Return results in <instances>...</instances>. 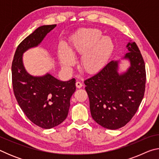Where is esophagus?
Masks as SVG:
<instances>
[{
	"label": "esophagus",
	"instance_id": "1",
	"mask_svg": "<svg viewBox=\"0 0 159 159\" xmlns=\"http://www.w3.org/2000/svg\"><path fill=\"white\" fill-rule=\"evenodd\" d=\"M76 88H80L83 86V84L79 81H77L76 83Z\"/></svg>",
	"mask_w": 159,
	"mask_h": 159
}]
</instances>
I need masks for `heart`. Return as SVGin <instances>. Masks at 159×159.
I'll return each mask as SVG.
<instances>
[{
	"mask_svg": "<svg viewBox=\"0 0 159 159\" xmlns=\"http://www.w3.org/2000/svg\"><path fill=\"white\" fill-rule=\"evenodd\" d=\"M114 48V43L109 36H102L98 29H85L79 31L70 39L69 48L61 44L58 57L61 67L69 70L75 64L76 55H81L80 65L88 73H95L103 67Z\"/></svg>",
	"mask_w": 159,
	"mask_h": 159,
	"instance_id": "obj_1",
	"label": "heart"
}]
</instances>
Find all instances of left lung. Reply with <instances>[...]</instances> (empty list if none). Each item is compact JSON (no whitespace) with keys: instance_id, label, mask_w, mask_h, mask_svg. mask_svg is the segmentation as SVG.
I'll list each match as a JSON object with an SVG mask.
<instances>
[{"instance_id":"8db88e82","label":"left lung","mask_w":159,"mask_h":159,"mask_svg":"<svg viewBox=\"0 0 159 159\" xmlns=\"http://www.w3.org/2000/svg\"><path fill=\"white\" fill-rule=\"evenodd\" d=\"M126 48L128 52L121 59L110 61L84 80L91 116L99 125L110 130L123 127L130 121L144 94L146 71L140 51L131 41ZM120 59L130 62V66L121 73Z\"/></svg>"}]
</instances>
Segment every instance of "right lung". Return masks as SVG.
Listing matches in <instances>:
<instances>
[{"mask_svg":"<svg viewBox=\"0 0 159 159\" xmlns=\"http://www.w3.org/2000/svg\"><path fill=\"white\" fill-rule=\"evenodd\" d=\"M56 26H40L23 40L12 64L13 91L19 105L32 123L45 129L55 127L66 118L70 99L76 90V79L61 81L49 73L32 76L24 66L23 54L39 46Z\"/></svg>","mask_w":159,"mask_h":159,"instance_id":"add662e5","label":"right lung"}]
</instances>
